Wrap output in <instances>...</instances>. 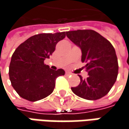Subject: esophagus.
I'll return each instance as SVG.
<instances>
[{
	"label": "esophagus",
	"mask_w": 129,
	"mask_h": 129,
	"mask_svg": "<svg viewBox=\"0 0 129 129\" xmlns=\"http://www.w3.org/2000/svg\"><path fill=\"white\" fill-rule=\"evenodd\" d=\"M72 74L70 73V72H66V76H69V75H71Z\"/></svg>",
	"instance_id": "esophagus-1"
}]
</instances>
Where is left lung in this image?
I'll return each mask as SVG.
<instances>
[{
    "label": "left lung",
    "instance_id": "1",
    "mask_svg": "<svg viewBox=\"0 0 129 129\" xmlns=\"http://www.w3.org/2000/svg\"><path fill=\"white\" fill-rule=\"evenodd\" d=\"M66 36L82 51V62L88 77L72 87L74 94L87 100H97L107 94L115 84L118 73L115 50L107 39L93 30L66 32Z\"/></svg>",
    "mask_w": 129,
    "mask_h": 129
}]
</instances>
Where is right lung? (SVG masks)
<instances>
[{
  "instance_id": "obj_1",
  "label": "right lung",
  "mask_w": 129,
  "mask_h": 129,
  "mask_svg": "<svg viewBox=\"0 0 129 129\" xmlns=\"http://www.w3.org/2000/svg\"><path fill=\"white\" fill-rule=\"evenodd\" d=\"M65 32L35 35L15 49L9 65V79L19 96L36 102L50 95L58 76L64 75L63 69L52 70L44 61L49 58L58 42L63 39Z\"/></svg>"
}]
</instances>
